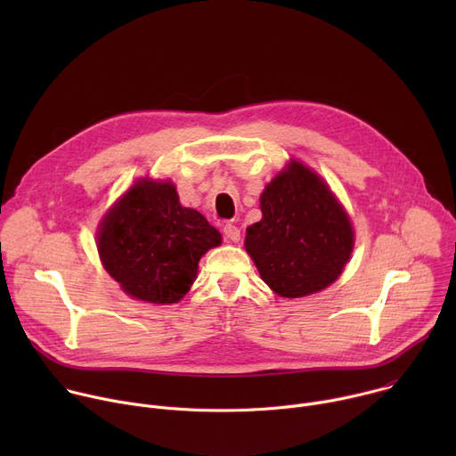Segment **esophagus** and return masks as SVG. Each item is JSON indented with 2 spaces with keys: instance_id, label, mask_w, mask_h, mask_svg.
<instances>
[{
  "instance_id": "esophagus-1",
  "label": "esophagus",
  "mask_w": 456,
  "mask_h": 456,
  "mask_svg": "<svg viewBox=\"0 0 456 456\" xmlns=\"http://www.w3.org/2000/svg\"><path fill=\"white\" fill-rule=\"evenodd\" d=\"M224 234H225V238L231 240V241H240V236H241L240 229H238L236 225H232V224H227V225L224 227Z\"/></svg>"
}]
</instances>
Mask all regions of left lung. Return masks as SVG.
I'll list each match as a JSON object with an SVG mask.
<instances>
[{"instance_id": "1", "label": "left lung", "mask_w": 456, "mask_h": 456, "mask_svg": "<svg viewBox=\"0 0 456 456\" xmlns=\"http://www.w3.org/2000/svg\"><path fill=\"white\" fill-rule=\"evenodd\" d=\"M264 218L247 227L245 250L281 297H305L332 285L354 250L345 208L317 173L290 160L259 197Z\"/></svg>"}]
</instances>
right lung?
<instances>
[{
  "mask_svg": "<svg viewBox=\"0 0 456 456\" xmlns=\"http://www.w3.org/2000/svg\"><path fill=\"white\" fill-rule=\"evenodd\" d=\"M220 243L204 215L180 206L169 180H137L97 231L106 273L127 296L155 305L178 303L197 280L200 257Z\"/></svg>",
  "mask_w": 456,
  "mask_h": 456,
  "instance_id": "right-lung-1",
  "label": "right lung"
}]
</instances>
